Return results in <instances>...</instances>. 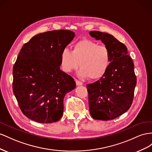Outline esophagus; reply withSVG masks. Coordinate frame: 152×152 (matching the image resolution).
<instances>
[{
  "label": "esophagus",
  "instance_id": "obj_1",
  "mask_svg": "<svg viewBox=\"0 0 152 152\" xmlns=\"http://www.w3.org/2000/svg\"><path fill=\"white\" fill-rule=\"evenodd\" d=\"M76 84L77 86H80V85H83V83L81 81H80L78 80H76Z\"/></svg>",
  "mask_w": 152,
  "mask_h": 152
}]
</instances>
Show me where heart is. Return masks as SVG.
<instances>
[{"label":"heart","mask_w":152,"mask_h":152,"mask_svg":"<svg viewBox=\"0 0 152 152\" xmlns=\"http://www.w3.org/2000/svg\"><path fill=\"white\" fill-rule=\"evenodd\" d=\"M60 62L64 72H70L80 66L78 74L81 77L97 80L104 76L109 69L111 53L105 45L83 39L73 45L71 51L64 49L60 53Z\"/></svg>","instance_id":"heart-1"}]
</instances>
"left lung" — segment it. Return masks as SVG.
<instances>
[{"instance_id":"obj_1","label":"left lung","mask_w":152,"mask_h":152,"mask_svg":"<svg viewBox=\"0 0 152 152\" xmlns=\"http://www.w3.org/2000/svg\"><path fill=\"white\" fill-rule=\"evenodd\" d=\"M90 35L110 49L111 64L104 76L86 85L89 111L94 119L113 120L126 112L132 104L136 85L134 65L127 47L114 36L99 31H91Z\"/></svg>"}]
</instances>
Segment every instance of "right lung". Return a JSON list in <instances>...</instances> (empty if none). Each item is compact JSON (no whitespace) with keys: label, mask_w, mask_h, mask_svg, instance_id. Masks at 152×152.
I'll list each match as a JSON object with an SVG mask.
<instances>
[{"label":"right lung","mask_w":152,"mask_h":152,"mask_svg":"<svg viewBox=\"0 0 152 152\" xmlns=\"http://www.w3.org/2000/svg\"><path fill=\"white\" fill-rule=\"evenodd\" d=\"M75 36L68 30L41 33L21 49L12 69V90L27 118L46 124L61 118L65 95L76 83L60 70V56Z\"/></svg>","instance_id":"add662e5"}]
</instances>
